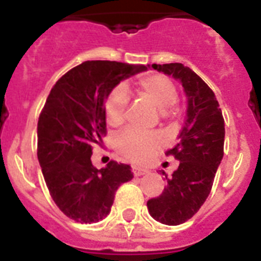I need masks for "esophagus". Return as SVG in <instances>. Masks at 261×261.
<instances>
[{"label":"esophagus","instance_id":"34e87169","mask_svg":"<svg viewBox=\"0 0 261 261\" xmlns=\"http://www.w3.org/2000/svg\"><path fill=\"white\" fill-rule=\"evenodd\" d=\"M133 172H134L135 176H142V174L147 173V169H143V168L141 167H133Z\"/></svg>","mask_w":261,"mask_h":261}]
</instances>
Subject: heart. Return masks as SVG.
I'll return each mask as SVG.
<instances>
[{"mask_svg": "<svg viewBox=\"0 0 261 261\" xmlns=\"http://www.w3.org/2000/svg\"><path fill=\"white\" fill-rule=\"evenodd\" d=\"M137 92L146 98L164 118L174 116V102L177 100V89L171 80L163 74L143 75L137 81ZM128 104V90L124 85L114 88L108 94L104 107L107 123L112 127L122 126L126 119V108ZM164 137L160 133H149L130 128L119 135L116 149L123 157L134 163H146L155 151L163 146Z\"/></svg>", "mask_w": 261, "mask_h": 261, "instance_id": "1", "label": "heart"}]
</instances>
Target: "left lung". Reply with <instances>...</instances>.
Masks as SVG:
<instances>
[{"instance_id": "1", "label": "left lung", "mask_w": 261, "mask_h": 261, "mask_svg": "<svg viewBox=\"0 0 261 261\" xmlns=\"http://www.w3.org/2000/svg\"><path fill=\"white\" fill-rule=\"evenodd\" d=\"M180 81L187 96V114L178 143L167 154L180 161L167 178L163 194L147 200L155 221L176 226L192 218L210 194L215 173L223 157L225 122L214 92L182 63L147 65Z\"/></svg>"}]
</instances>
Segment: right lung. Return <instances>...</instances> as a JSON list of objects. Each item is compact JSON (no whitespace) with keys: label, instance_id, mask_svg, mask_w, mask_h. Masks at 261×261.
Returning <instances> with one entry per match:
<instances>
[{"label":"right lung","instance_id":"add662e5","mask_svg":"<svg viewBox=\"0 0 261 261\" xmlns=\"http://www.w3.org/2000/svg\"><path fill=\"white\" fill-rule=\"evenodd\" d=\"M143 65L87 61L51 89L38 122V160L59 210L81 223L110 214L115 192L134 177L130 165L111 161L97 169L92 146L106 135V100L120 81L146 71Z\"/></svg>","mask_w":261,"mask_h":261}]
</instances>
